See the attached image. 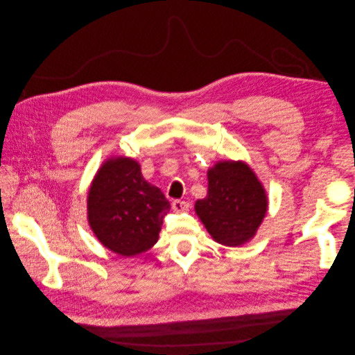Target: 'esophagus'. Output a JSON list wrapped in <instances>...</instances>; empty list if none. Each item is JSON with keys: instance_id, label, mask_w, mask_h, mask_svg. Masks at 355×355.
Wrapping results in <instances>:
<instances>
[{"instance_id": "esophagus-1", "label": "esophagus", "mask_w": 355, "mask_h": 355, "mask_svg": "<svg viewBox=\"0 0 355 355\" xmlns=\"http://www.w3.org/2000/svg\"><path fill=\"white\" fill-rule=\"evenodd\" d=\"M172 209L175 212H187L189 211V204L184 200H173L172 202Z\"/></svg>"}]
</instances>
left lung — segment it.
Instances as JSON below:
<instances>
[{"mask_svg":"<svg viewBox=\"0 0 355 355\" xmlns=\"http://www.w3.org/2000/svg\"><path fill=\"white\" fill-rule=\"evenodd\" d=\"M267 195L252 168L244 162H218L208 171V195L195 211L211 237L239 247L254 237L267 212Z\"/></svg>","mask_w":355,"mask_h":355,"instance_id":"1","label":"left lung"}]
</instances>
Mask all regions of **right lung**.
Masks as SVG:
<instances>
[{"label": "right lung", "instance_id": "right-lung-1", "mask_svg": "<svg viewBox=\"0 0 355 355\" xmlns=\"http://www.w3.org/2000/svg\"><path fill=\"white\" fill-rule=\"evenodd\" d=\"M171 204L144 180L140 164L111 157L99 167L88 193V223L104 247L123 257L141 254L159 240Z\"/></svg>", "mask_w": 355, "mask_h": 355}]
</instances>
